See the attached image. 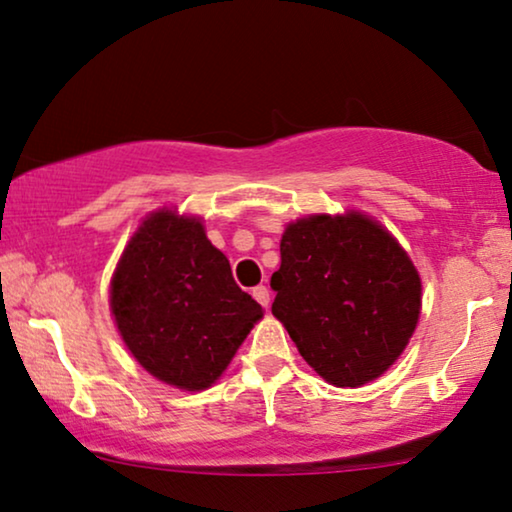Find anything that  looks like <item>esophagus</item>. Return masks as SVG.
<instances>
[{"mask_svg":"<svg viewBox=\"0 0 512 512\" xmlns=\"http://www.w3.org/2000/svg\"><path fill=\"white\" fill-rule=\"evenodd\" d=\"M253 296H255L259 305H264V308H269V303H271L269 287H266V285H257V287L253 289Z\"/></svg>","mask_w":512,"mask_h":512,"instance_id":"esophagus-1","label":"esophagus"}]
</instances>
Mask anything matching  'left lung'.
Masks as SVG:
<instances>
[{
    "instance_id": "obj_1",
    "label": "left lung",
    "mask_w": 512,
    "mask_h": 512,
    "mask_svg": "<svg viewBox=\"0 0 512 512\" xmlns=\"http://www.w3.org/2000/svg\"><path fill=\"white\" fill-rule=\"evenodd\" d=\"M271 310L333 386L377 379L421 315V278L400 243L361 213L310 216L280 241Z\"/></svg>"
}]
</instances>
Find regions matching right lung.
<instances>
[{
  "instance_id": "right-lung-1",
  "label": "right lung",
  "mask_w": 512,
  "mask_h": 512,
  "mask_svg": "<svg viewBox=\"0 0 512 512\" xmlns=\"http://www.w3.org/2000/svg\"><path fill=\"white\" fill-rule=\"evenodd\" d=\"M126 347L165 384L202 391L216 381L262 305L232 278L200 220L158 211L128 243L110 289Z\"/></svg>"
}]
</instances>
